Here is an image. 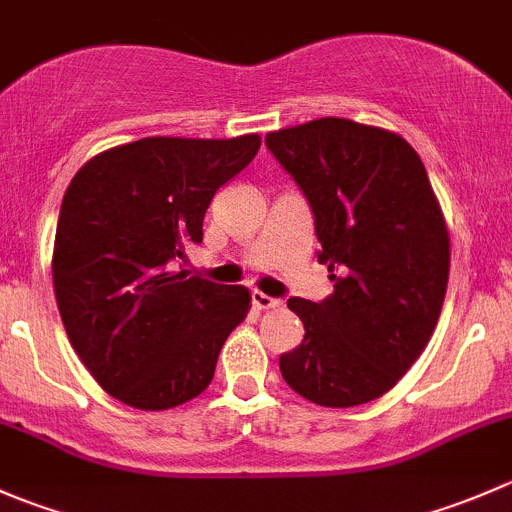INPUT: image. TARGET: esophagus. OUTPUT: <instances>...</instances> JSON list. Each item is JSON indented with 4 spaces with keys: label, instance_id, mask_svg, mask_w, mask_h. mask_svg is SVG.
Listing matches in <instances>:
<instances>
[{
    "label": "esophagus",
    "instance_id": "34e87169",
    "mask_svg": "<svg viewBox=\"0 0 512 512\" xmlns=\"http://www.w3.org/2000/svg\"><path fill=\"white\" fill-rule=\"evenodd\" d=\"M252 304H255L257 309H280L282 307L280 299L270 297V294H265V292H252Z\"/></svg>",
    "mask_w": 512,
    "mask_h": 512
}]
</instances>
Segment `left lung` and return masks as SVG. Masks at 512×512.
<instances>
[{"label": "left lung", "mask_w": 512, "mask_h": 512, "mask_svg": "<svg viewBox=\"0 0 512 512\" xmlns=\"http://www.w3.org/2000/svg\"><path fill=\"white\" fill-rule=\"evenodd\" d=\"M265 143L307 195L334 280L324 302H287L304 339L280 356L282 376L329 409L379 399L426 349L446 297L451 237L426 168L399 133L349 118L280 128Z\"/></svg>", "instance_id": "obj_1"}]
</instances>
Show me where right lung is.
Segmentation results:
<instances>
[{
  "mask_svg": "<svg viewBox=\"0 0 512 512\" xmlns=\"http://www.w3.org/2000/svg\"><path fill=\"white\" fill-rule=\"evenodd\" d=\"M262 138L153 136L86 160L61 203L51 277L71 347L106 394L141 411L208 389L250 289L170 272L220 185Z\"/></svg>",
  "mask_w": 512,
  "mask_h": 512,
  "instance_id": "1",
  "label": "right lung"
}]
</instances>
